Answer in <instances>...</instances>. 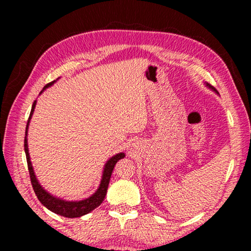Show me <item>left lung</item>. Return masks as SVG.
Returning a JSON list of instances; mask_svg holds the SVG:
<instances>
[{
  "label": "left lung",
  "instance_id": "obj_1",
  "mask_svg": "<svg viewBox=\"0 0 251 251\" xmlns=\"http://www.w3.org/2000/svg\"><path fill=\"white\" fill-rule=\"evenodd\" d=\"M207 86H208V87H209V88H211V90H212V91H214V92H216V93H217V94H218V92H217V91H216V88H215V87H212V86H211V85H209V84H207Z\"/></svg>",
  "mask_w": 251,
  "mask_h": 251
}]
</instances>
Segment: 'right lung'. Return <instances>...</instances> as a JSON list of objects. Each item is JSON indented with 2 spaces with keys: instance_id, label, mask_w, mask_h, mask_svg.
Segmentation results:
<instances>
[{
  "instance_id": "add662e5",
  "label": "right lung",
  "mask_w": 251,
  "mask_h": 251,
  "mask_svg": "<svg viewBox=\"0 0 251 251\" xmlns=\"http://www.w3.org/2000/svg\"><path fill=\"white\" fill-rule=\"evenodd\" d=\"M54 83L55 80L46 84L43 88V91L46 90L48 87H50V85H53ZM35 105H36V100H34V103L32 105L31 114H29V117L26 124V130H25V139H24V151H25V155H26L28 173H29V177H31V182H32L34 192H35V195L37 196V198H39V201L42 202V205L45 206L49 210L55 212V214L63 216V217H67V218L82 217V216L88 214V212H91L92 210H94L96 207H99L100 203L103 202L104 198L106 196V193H107L109 179H110V176H112L113 169L115 167V165L118 160L124 158L125 154L124 152H120V154H116L113 157H110V158L107 160V163H106L104 166L103 176H101L100 187L91 197L83 199V201H64V199L53 196V195H50V193L46 192L43 187L41 186L39 180H37L35 174H34L31 158H29V154H28L27 138H26L27 128H28L29 121H31L32 115H33L34 108H35Z\"/></svg>"
}]
</instances>
